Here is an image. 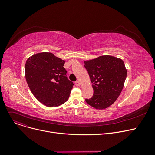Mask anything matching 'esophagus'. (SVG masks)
<instances>
[{
    "label": "esophagus",
    "mask_w": 155,
    "mask_h": 155,
    "mask_svg": "<svg viewBox=\"0 0 155 155\" xmlns=\"http://www.w3.org/2000/svg\"><path fill=\"white\" fill-rule=\"evenodd\" d=\"M75 85L77 86H79V85H80V82H79V81H76V82H75Z\"/></svg>",
    "instance_id": "34e87169"
}]
</instances>
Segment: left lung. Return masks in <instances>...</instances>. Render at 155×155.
I'll list each match as a JSON object with an SVG mask.
<instances>
[{
    "label": "left lung",
    "mask_w": 155,
    "mask_h": 155,
    "mask_svg": "<svg viewBox=\"0 0 155 155\" xmlns=\"http://www.w3.org/2000/svg\"><path fill=\"white\" fill-rule=\"evenodd\" d=\"M94 89L86 102L97 109L109 107L118 98L127 76L124 61L112 56H101L84 61Z\"/></svg>",
    "instance_id": "1"
}]
</instances>
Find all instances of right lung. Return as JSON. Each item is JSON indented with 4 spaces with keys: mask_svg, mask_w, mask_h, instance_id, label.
Masks as SVG:
<instances>
[{
    "mask_svg": "<svg viewBox=\"0 0 155 155\" xmlns=\"http://www.w3.org/2000/svg\"><path fill=\"white\" fill-rule=\"evenodd\" d=\"M65 61L51 53L31 56L25 64L26 82L32 94L48 107H57L66 102L73 83L67 77Z\"/></svg>",
    "mask_w": 155,
    "mask_h": 155,
    "instance_id": "add662e5",
    "label": "right lung"
}]
</instances>
